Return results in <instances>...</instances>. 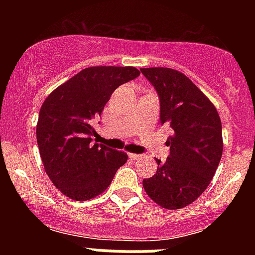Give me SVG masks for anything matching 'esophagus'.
Listing matches in <instances>:
<instances>
[{
  "instance_id": "esophagus-1",
  "label": "esophagus",
  "mask_w": 255,
  "mask_h": 255,
  "mask_svg": "<svg viewBox=\"0 0 255 255\" xmlns=\"http://www.w3.org/2000/svg\"><path fill=\"white\" fill-rule=\"evenodd\" d=\"M129 157L135 161H139V159L143 158V154H136V153H129Z\"/></svg>"
}]
</instances>
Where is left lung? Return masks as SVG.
I'll use <instances>...</instances> for the list:
<instances>
[{"mask_svg":"<svg viewBox=\"0 0 255 255\" xmlns=\"http://www.w3.org/2000/svg\"><path fill=\"white\" fill-rule=\"evenodd\" d=\"M159 98V121L170 126V155L155 158L157 172L143 180L144 190L162 208L193 203L213 179L222 157V125L216 107L199 88L177 70L140 69Z\"/></svg>","mask_w":255,"mask_h":255,"instance_id":"left-lung-1","label":"left lung"}]
</instances>
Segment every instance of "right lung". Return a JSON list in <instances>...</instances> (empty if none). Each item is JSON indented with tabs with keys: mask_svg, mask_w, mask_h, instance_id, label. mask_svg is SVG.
Returning <instances> with one entry per match:
<instances>
[{
	"mask_svg": "<svg viewBox=\"0 0 255 255\" xmlns=\"http://www.w3.org/2000/svg\"><path fill=\"white\" fill-rule=\"evenodd\" d=\"M131 66L87 67L56 88L39 111L37 141L53 185L73 200H88L110 186L128 154L92 144V124L116 88L138 78Z\"/></svg>",
	"mask_w": 255,
	"mask_h": 255,
	"instance_id": "obj_1",
	"label": "right lung"
}]
</instances>
